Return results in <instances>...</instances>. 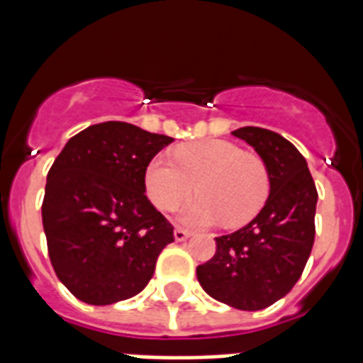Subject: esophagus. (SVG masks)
I'll list each match as a JSON object with an SVG mask.
<instances>
[{"label": "esophagus", "instance_id": "obj_1", "mask_svg": "<svg viewBox=\"0 0 363 363\" xmlns=\"http://www.w3.org/2000/svg\"><path fill=\"white\" fill-rule=\"evenodd\" d=\"M173 235H175V241H186V239L190 238V232H186V230H182V228H175V232H173Z\"/></svg>", "mask_w": 363, "mask_h": 363}]
</instances>
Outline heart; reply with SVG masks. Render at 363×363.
I'll return each instance as SVG.
<instances>
[{"label":"heart","instance_id":"b5f03b06","mask_svg":"<svg viewBox=\"0 0 363 363\" xmlns=\"http://www.w3.org/2000/svg\"><path fill=\"white\" fill-rule=\"evenodd\" d=\"M173 161L156 156L145 169V190L160 211H173L196 192L199 196L181 209L188 226H211L224 220L230 228L247 224L258 215L269 196V171L256 154L242 152L235 143L203 139L181 145Z\"/></svg>","mask_w":363,"mask_h":363}]
</instances>
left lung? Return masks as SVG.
Segmentation results:
<instances>
[{
  "label": "left lung",
  "instance_id": "left-lung-1",
  "mask_svg": "<svg viewBox=\"0 0 363 363\" xmlns=\"http://www.w3.org/2000/svg\"><path fill=\"white\" fill-rule=\"evenodd\" d=\"M232 133L264 160L269 198L247 226L215 238L216 254L196 273L216 301L259 311L284 298L303 273L315 242L318 194L307 162L288 139L254 125Z\"/></svg>",
  "mask_w": 363,
  "mask_h": 363
}]
</instances>
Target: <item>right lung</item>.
<instances>
[{
	"label": "right lung",
	"mask_w": 363,
	"mask_h": 363,
	"mask_svg": "<svg viewBox=\"0 0 363 363\" xmlns=\"http://www.w3.org/2000/svg\"><path fill=\"white\" fill-rule=\"evenodd\" d=\"M173 137L128 122L88 125L47 175L43 228L56 275L77 299L111 305L152 279L173 226L145 196L148 162Z\"/></svg>",
	"instance_id": "1"
}]
</instances>
